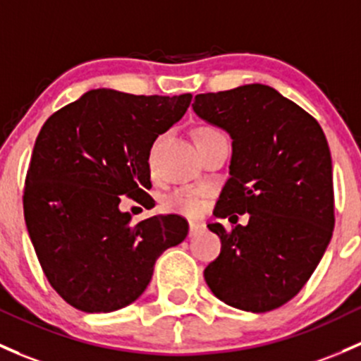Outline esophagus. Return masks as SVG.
Here are the masks:
<instances>
[{
    "label": "esophagus",
    "instance_id": "esophagus-1",
    "mask_svg": "<svg viewBox=\"0 0 361 361\" xmlns=\"http://www.w3.org/2000/svg\"><path fill=\"white\" fill-rule=\"evenodd\" d=\"M188 226H190V235H193V233H197V231H199L200 228H202V223H200V221H190V223H188Z\"/></svg>",
    "mask_w": 361,
    "mask_h": 361
}]
</instances>
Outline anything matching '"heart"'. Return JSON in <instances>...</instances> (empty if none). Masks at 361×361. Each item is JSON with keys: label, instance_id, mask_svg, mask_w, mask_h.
<instances>
[{"label": "heart", "instance_id": "1", "mask_svg": "<svg viewBox=\"0 0 361 361\" xmlns=\"http://www.w3.org/2000/svg\"><path fill=\"white\" fill-rule=\"evenodd\" d=\"M211 128H202L199 133L209 131ZM166 209L171 212H178V214H187V216H197L202 212V200L199 197L190 195L185 192H174L166 199L164 202Z\"/></svg>", "mask_w": 361, "mask_h": 361}]
</instances>
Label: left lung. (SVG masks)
Wrapping results in <instances>:
<instances>
[{"mask_svg":"<svg viewBox=\"0 0 361 361\" xmlns=\"http://www.w3.org/2000/svg\"><path fill=\"white\" fill-rule=\"evenodd\" d=\"M192 107L231 138L230 178L214 216L249 212L245 226L207 225L221 252L204 279L233 308H280L305 287L332 238L327 138L317 119L267 85L197 94Z\"/></svg>","mask_w":361,"mask_h":361,"instance_id":"left-lung-1","label":"left lung"}]
</instances>
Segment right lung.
Masks as SVG:
<instances>
[{"mask_svg": "<svg viewBox=\"0 0 361 361\" xmlns=\"http://www.w3.org/2000/svg\"><path fill=\"white\" fill-rule=\"evenodd\" d=\"M192 94L159 97L91 90L48 117L34 143L24 218L41 268L63 301L86 313L131 305L187 219L150 216L133 225L123 195L154 207L150 149L181 119Z\"/></svg>", "mask_w": 361, "mask_h": 361, "instance_id": "obj_1", "label": "right lung"}]
</instances>
